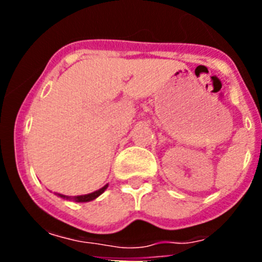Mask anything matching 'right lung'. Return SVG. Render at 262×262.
I'll use <instances>...</instances> for the list:
<instances>
[{
	"instance_id": "obj_1",
	"label": "right lung",
	"mask_w": 262,
	"mask_h": 262,
	"mask_svg": "<svg viewBox=\"0 0 262 262\" xmlns=\"http://www.w3.org/2000/svg\"><path fill=\"white\" fill-rule=\"evenodd\" d=\"M108 185H105L103 187H101L99 190L94 191V193H90V194H85V195H77V196H67V195H62V194H57L59 196H61V198H67V200H72L75 201V202H89V201H93L96 200L97 196H99L101 194L103 193V191L107 189Z\"/></svg>"
}]
</instances>
